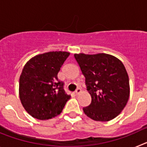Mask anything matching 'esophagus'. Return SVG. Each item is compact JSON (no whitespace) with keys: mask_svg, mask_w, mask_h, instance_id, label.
<instances>
[{"mask_svg":"<svg viewBox=\"0 0 147 147\" xmlns=\"http://www.w3.org/2000/svg\"><path fill=\"white\" fill-rule=\"evenodd\" d=\"M81 91H82L81 89H80V88H78L76 90V91H75V93H76V95H79L80 93H81Z\"/></svg>","mask_w":147,"mask_h":147,"instance_id":"1","label":"esophagus"}]
</instances>
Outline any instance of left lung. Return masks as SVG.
<instances>
[{
  "label": "left lung",
  "instance_id": "8db88e82",
  "mask_svg": "<svg viewBox=\"0 0 147 147\" xmlns=\"http://www.w3.org/2000/svg\"><path fill=\"white\" fill-rule=\"evenodd\" d=\"M85 77L91 103L83 107L88 117L108 121L119 115L129 97V76L121 61L110 54H75Z\"/></svg>",
  "mask_w": 147,
  "mask_h": 147
}]
</instances>
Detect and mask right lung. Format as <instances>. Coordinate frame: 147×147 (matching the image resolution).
Instances as JSON below:
<instances>
[{
	"label": "right lung",
	"mask_w": 147,
	"mask_h": 147,
	"mask_svg": "<svg viewBox=\"0 0 147 147\" xmlns=\"http://www.w3.org/2000/svg\"><path fill=\"white\" fill-rule=\"evenodd\" d=\"M69 52L50 51L30 59L22 71L19 96L29 115L48 120L59 115L71 96L64 90V82L57 74Z\"/></svg>",
	"instance_id": "right-lung-1"
}]
</instances>
